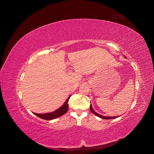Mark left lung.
I'll return each instance as SVG.
<instances>
[{"mask_svg": "<svg viewBox=\"0 0 154 154\" xmlns=\"http://www.w3.org/2000/svg\"><path fill=\"white\" fill-rule=\"evenodd\" d=\"M90 110H91V112L93 113V114H94L95 115H96L97 116H98V117H99V118H102V119H114V118H118V117H119V116H114V117H107V116H102V115H99L98 113H97L94 109H93V108H92V105H91V104L90 105Z\"/></svg>", "mask_w": 154, "mask_h": 154, "instance_id": "obj_1", "label": "left lung"}]
</instances>
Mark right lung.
Listing matches in <instances>:
<instances>
[{"label":"right lung","mask_w":154,"mask_h":154,"mask_svg":"<svg viewBox=\"0 0 154 154\" xmlns=\"http://www.w3.org/2000/svg\"><path fill=\"white\" fill-rule=\"evenodd\" d=\"M70 98V96L68 98V99L66 100L64 103L58 109H57V110L51 112V113H45V114H38V113H33L35 115H36L38 117L45 119V120H52L57 118H59L63 115L64 113H66L68 110V101Z\"/></svg>","instance_id":"1"}]
</instances>
